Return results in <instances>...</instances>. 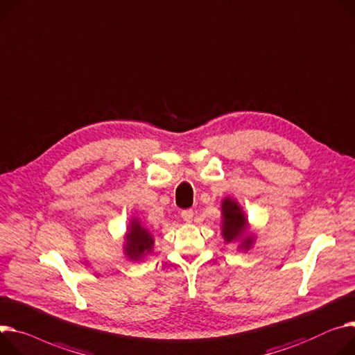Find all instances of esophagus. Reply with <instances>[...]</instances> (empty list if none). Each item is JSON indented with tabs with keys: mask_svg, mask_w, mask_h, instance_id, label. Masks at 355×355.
Returning <instances> with one entry per match:
<instances>
[{
	"mask_svg": "<svg viewBox=\"0 0 355 355\" xmlns=\"http://www.w3.org/2000/svg\"><path fill=\"white\" fill-rule=\"evenodd\" d=\"M193 210H190V209H187V210H183L182 211V219L184 220V222H190L193 219Z\"/></svg>",
	"mask_w": 355,
	"mask_h": 355,
	"instance_id": "obj_1",
	"label": "esophagus"
}]
</instances>
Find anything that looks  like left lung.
<instances>
[{
  "mask_svg": "<svg viewBox=\"0 0 355 355\" xmlns=\"http://www.w3.org/2000/svg\"><path fill=\"white\" fill-rule=\"evenodd\" d=\"M222 236L226 243H239V250L248 252L253 248L256 236L249 233V220L243 207L233 198L222 200Z\"/></svg>",
  "mask_w": 355,
  "mask_h": 355,
  "instance_id": "left-lung-1",
  "label": "left lung"
}]
</instances>
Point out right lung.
<instances>
[{
    "label": "right lung",
    "instance_id": "1",
    "mask_svg": "<svg viewBox=\"0 0 355 355\" xmlns=\"http://www.w3.org/2000/svg\"><path fill=\"white\" fill-rule=\"evenodd\" d=\"M155 239L152 233L141 223L138 217H132L125 234L123 253L130 261L144 260L153 252Z\"/></svg>",
    "mask_w": 355,
    "mask_h": 355
}]
</instances>
